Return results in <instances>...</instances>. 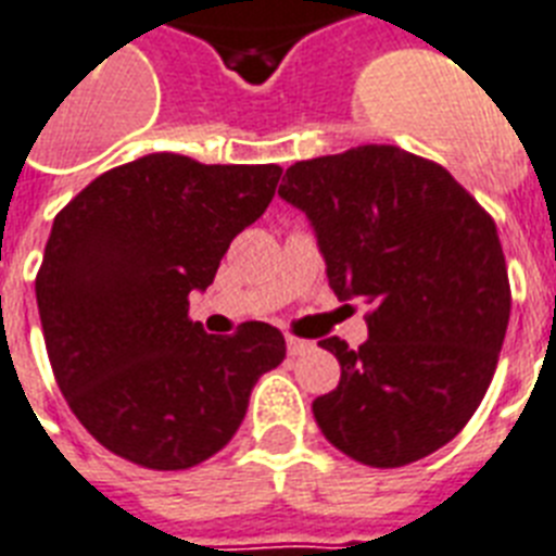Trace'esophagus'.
Wrapping results in <instances>:
<instances>
[{"instance_id": "34e87169", "label": "esophagus", "mask_w": 556, "mask_h": 556, "mask_svg": "<svg viewBox=\"0 0 556 556\" xmlns=\"http://www.w3.org/2000/svg\"><path fill=\"white\" fill-rule=\"evenodd\" d=\"M313 350V344L309 341H301V339H287V353L290 355H304Z\"/></svg>"}]
</instances>
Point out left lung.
I'll return each mask as SVG.
<instances>
[{"label":"left lung","mask_w":556,"mask_h":556,"mask_svg":"<svg viewBox=\"0 0 556 556\" xmlns=\"http://www.w3.org/2000/svg\"><path fill=\"white\" fill-rule=\"evenodd\" d=\"M283 201L313 226L330 290L370 304L367 341H318L341 364L318 428L370 468H402L459 433L494 379L510 315L500 235L447 168L358 146L287 168Z\"/></svg>","instance_id":"1"}]
</instances>
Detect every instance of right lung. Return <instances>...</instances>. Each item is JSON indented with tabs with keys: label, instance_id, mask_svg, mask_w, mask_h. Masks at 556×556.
I'll use <instances>...</instances> for the list:
<instances>
[{
	"label": "right lung",
	"instance_id": "add662e5",
	"mask_svg": "<svg viewBox=\"0 0 556 556\" xmlns=\"http://www.w3.org/2000/svg\"><path fill=\"white\" fill-rule=\"evenodd\" d=\"M281 166H203L160 152L100 175L53 217L37 306L62 396L111 454L154 470L201 465L241 428L283 362L281 330L229 339L189 321L220 257L273 201Z\"/></svg>",
	"mask_w": 556,
	"mask_h": 556
}]
</instances>
